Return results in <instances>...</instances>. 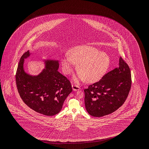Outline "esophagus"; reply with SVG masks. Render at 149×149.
<instances>
[{
    "instance_id": "34e87169",
    "label": "esophagus",
    "mask_w": 149,
    "mask_h": 149,
    "mask_svg": "<svg viewBox=\"0 0 149 149\" xmlns=\"http://www.w3.org/2000/svg\"><path fill=\"white\" fill-rule=\"evenodd\" d=\"M72 88L74 91H77L80 90V88L77 85H72Z\"/></svg>"
}]
</instances>
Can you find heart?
Instances as JSON below:
<instances>
[{"mask_svg": "<svg viewBox=\"0 0 149 149\" xmlns=\"http://www.w3.org/2000/svg\"><path fill=\"white\" fill-rule=\"evenodd\" d=\"M62 68L66 74L73 72V65H76L79 73L74 81H85L94 83L100 81L105 75L110 65V57L95 48L79 45L71 48L68 52V57L61 61Z\"/></svg>", "mask_w": 149, "mask_h": 149, "instance_id": "1", "label": "heart"}]
</instances>
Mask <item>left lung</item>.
Returning a JSON list of instances; mask_svg holds the SVG:
<instances>
[{"label": "left lung", "mask_w": 149, "mask_h": 149, "mask_svg": "<svg viewBox=\"0 0 149 149\" xmlns=\"http://www.w3.org/2000/svg\"><path fill=\"white\" fill-rule=\"evenodd\" d=\"M131 87L130 69L120 57L118 68L84 91L87 112L94 117H102L114 112L125 101Z\"/></svg>", "instance_id": "obj_1"}]
</instances>
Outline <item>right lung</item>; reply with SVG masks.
Masks as SVG:
<instances>
[{
	"label": "right lung",
	"instance_id": "right-lung-1",
	"mask_svg": "<svg viewBox=\"0 0 149 149\" xmlns=\"http://www.w3.org/2000/svg\"><path fill=\"white\" fill-rule=\"evenodd\" d=\"M31 54L29 51L24 54L18 65L16 81L18 93L24 102L36 112L56 115L72 91L70 81L58 71L59 61L56 59H43L45 67L37 75L26 72L25 59Z\"/></svg>",
	"mask_w": 149,
	"mask_h": 149
}]
</instances>
